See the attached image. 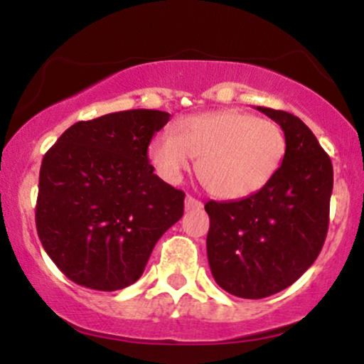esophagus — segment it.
Here are the masks:
<instances>
[{
    "instance_id": "34e87169",
    "label": "esophagus",
    "mask_w": 364,
    "mask_h": 364,
    "mask_svg": "<svg viewBox=\"0 0 364 364\" xmlns=\"http://www.w3.org/2000/svg\"><path fill=\"white\" fill-rule=\"evenodd\" d=\"M202 207H203V203L200 202V200L193 198V196L188 195L185 198V208H186V210H200Z\"/></svg>"
}]
</instances>
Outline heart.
Here are the masks:
<instances>
[{"mask_svg": "<svg viewBox=\"0 0 364 364\" xmlns=\"http://www.w3.org/2000/svg\"><path fill=\"white\" fill-rule=\"evenodd\" d=\"M286 156V135L272 121L228 109L179 119L159 133L149 159L166 181L178 183L198 159V178L223 200L255 195L272 181Z\"/></svg>", "mask_w": 364, "mask_h": 364, "instance_id": "1", "label": "heart"}]
</instances>
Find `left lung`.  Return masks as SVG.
Instances as JSON below:
<instances>
[{
	"label": "left lung",
	"instance_id": "1",
	"mask_svg": "<svg viewBox=\"0 0 364 364\" xmlns=\"http://www.w3.org/2000/svg\"><path fill=\"white\" fill-rule=\"evenodd\" d=\"M286 135V156L265 188L236 202H210L207 257L215 282L237 298L262 299L298 281L328 229L333 169L298 116L257 107Z\"/></svg>",
	"mask_w": 364,
	"mask_h": 364
}]
</instances>
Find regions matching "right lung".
<instances>
[{
    "instance_id": "1",
    "label": "right lung",
    "mask_w": 364,
    "mask_h": 364,
    "mask_svg": "<svg viewBox=\"0 0 364 364\" xmlns=\"http://www.w3.org/2000/svg\"><path fill=\"white\" fill-rule=\"evenodd\" d=\"M169 112L129 109L78 121L46 152L36 207L46 253L70 281L97 291L132 286L183 215L185 193L150 166Z\"/></svg>"
}]
</instances>
